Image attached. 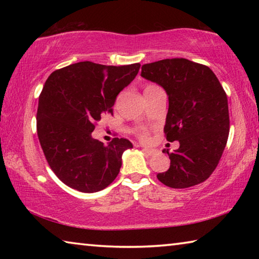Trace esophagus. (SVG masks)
I'll use <instances>...</instances> for the list:
<instances>
[{
  "mask_svg": "<svg viewBox=\"0 0 259 259\" xmlns=\"http://www.w3.org/2000/svg\"><path fill=\"white\" fill-rule=\"evenodd\" d=\"M143 151L145 152L147 155H150V156H152V155H155L156 153H157V151H156V150H154V148H148V147H144V148H143Z\"/></svg>",
  "mask_w": 259,
  "mask_h": 259,
  "instance_id": "obj_1",
  "label": "esophagus"
}]
</instances>
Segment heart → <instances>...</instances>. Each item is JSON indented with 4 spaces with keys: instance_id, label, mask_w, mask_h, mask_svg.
<instances>
[{
    "instance_id": "obj_1",
    "label": "heart",
    "mask_w": 259,
    "mask_h": 259,
    "mask_svg": "<svg viewBox=\"0 0 259 259\" xmlns=\"http://www.w3.org/2000/svg\"><path fill=\"white\" fill-rule=\"evenodd\" d=\"M156 85H153V84H148V85H146V88H145V90H148V89H152V88H155ZM139 137H140V139H143V140H148V134L146 133V130H140L139 131Z\"/></svg>"
}]
</instances>
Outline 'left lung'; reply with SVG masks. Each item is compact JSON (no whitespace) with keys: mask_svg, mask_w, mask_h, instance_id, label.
Instances as JSON below:
<instances>
[{"mask_svg":"<svg viewBox=\"0 0 259 259\" xmlns=\"http://www.w3.org/2000/svg\"><path fill=\"white\" fill-rule=\"evenodd\" d=\"M142 76L161 85L169 99L164 134L179 148L166 152L169 169L157 179L172 188L204 182L216 169L230 131L227 96L208 66L185 58L145 64Z\"/></svg>","mask_w":259,"mask_h":259,"instance_id":"left-lung-1","label":"left lung"}]
</instances>
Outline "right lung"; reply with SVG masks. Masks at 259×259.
<instances>
[{
  "mask_svg": "<svg viewBox=\"0 0 259 259\" xmlns=\"http://www.w3.org/2000/svg\"><path fill=\"white\" fill-rule=\"evenodd\" d=\"M140 64L106 66L81 61L50 74L38 97V140L52 171L65 185L83 193L107 187L120 172L128 139L108 145L91 137L116 96L138 74Z\"/></svg>",
  "mask_w": 259,
  "mask_h": 259,
  "instance_id": "right-lung-1",
  "label": "right lung"
}]
</instances>
